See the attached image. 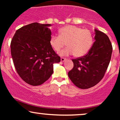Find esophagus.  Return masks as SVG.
I'll use <instances>...</instances> for the list:
<instances>
[{"label": "esophagus", "instance_id": "1", "mask_svg": "<svg viewBox=\"0 0 120 120\" xmlns=\"http://www.w3.org/2000/svg\"><path fill=\"white\" fill-rule=\"evenodd\" d=\"M61 61L62 62H64V61H65L66 60H67V59H65V58H63V57H61Z\"/></svg>", "mask_w": 120, "mask_h": 120}]
</instances>
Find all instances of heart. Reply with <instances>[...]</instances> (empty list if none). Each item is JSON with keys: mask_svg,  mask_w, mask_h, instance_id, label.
Segmentation results:
<instances>
[{"mask_svg": "<svg viewBox=\"0 0 120 120\" xmlns=\"http://www.w3.org/2000/svg\"><path fill=\"white\" fill-rule=\"evenodd\" d=\"M93 39V34L89 30L68 25L59 30V36L52 35L51 37L49 44L55 51H59L66 43L67 47L60 51L59 54L61 56L73 54L75 57H79L90 50Z\"/></svg>", "mask_w": 120, "mask_h": 120, "instance_id": "heart-1", "label": "heart"}]
</instances>
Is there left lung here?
<instances>
[{
  "mask_svg": "<svg viewBox=\"0 0 120 120\" xmlns=\"http://www.w3.org/2000/svg\"><path fill=\"white\" fill-rule=\"evenodd\" d=\"M95 42L87 54L73 59L74 67L68 72L71 82L78 88L87 89L101 81L109 64L112 46L108 37L96 29Z\"/></svg>",
  "mask_w": 120,
  "mask_h": 120,
  "instance_id": "1",
  "label": "left lung"
}]
</instances>
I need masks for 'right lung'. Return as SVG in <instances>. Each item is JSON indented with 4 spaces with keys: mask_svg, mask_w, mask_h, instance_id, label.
Segmentation results:
<instances>
[{
    "mask_svg": "<svg viewBox=\"0 0 120 120\" xmlns=\"http://www.w3.org/2000/svg\"><path fill=\"white\" fill-rule=\"evenodd\" d=\"M51 24L33 22L21 27L15 33L11 51L17 73L26 83L41 85L53 72V64L60 57L49 44Z\"/></svg>",
    "mask_w": 120,
    "mask_h": 120,
    "instance_id": "1",
    "label": "right lung"
}]
</instances>
